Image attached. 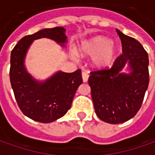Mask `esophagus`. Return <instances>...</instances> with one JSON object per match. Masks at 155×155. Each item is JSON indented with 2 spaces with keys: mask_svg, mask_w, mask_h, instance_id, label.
I'll return each instance as SVG.
<instances>
[{
  "mask_svg": "<svg viewBox=\"0 0 155 155\" xmlns=\"http://www.w3.org/2000/svg\"><path fill=\"white\" fill-rule=\"evenodd\" d=\"M82 79L84 82H87L88 79H89V74L87 72H82Z\"/></svg>",
  "mask_w": 155,
  "mask_h": 155,
  "instance_id": "1",
  "label": "esophagus"
}]
</instances>
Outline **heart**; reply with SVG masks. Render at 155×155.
<instances>
[{
  "mask_svg": "<svg viewBox=\"0 0 155 155\" xmlns=\"http://www.w3.org/2000/svg\"><path fill=\"white\" fill-rule=\"evenodd\" d=\"M81 54L93 57V65L95 68L104 69L114 62L117 49L110 39L100 35L83 42Z\"/></svg>",
  "mask_w": 155,
  "mask_h": 155,
  "instance_id": "heart-1",
  "label": "heart"
}]
</instances>
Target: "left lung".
Returning a JSON list of instances; mask_svg holds the SVG:
<instances>
[{
    "instance_id": "1",
    "label": "left lung",
    "mask_w": 155,
    "mask_h": 155,
    "mask_svg": "<svg viewBox=\"0 0 155 155\" xmlns=\"http://www.w3.org/2000/svg\"><path fill=\"white\" fill-rule=\"evenodd\" d=\"M116 32L123 54L110 69L91 72L88 81L95 113L109 124L124 123L137 114L150 81L149 56L143 45L118 29ZM125 65L129 73L122 72Z\"/></svg>"
}]
</instances>
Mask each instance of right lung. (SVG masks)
<instances>
[{"instance_id":"add662e5","label":"right lung","mask_w":155,"mask_h":155,"mask_svg":"<svg viewBox=\"0 0 155 155\" xmlns=\"http://www.w3.org/2000/svg\"><path fill=\"white\" fill-rule=\"evenodd\" d=\"M41 38L53 40L64 46L67 42L63 27L43 29L26 35L15 45L11 54L10 81L22 113L41 123H51L71 109L74 94L82 84L81 70L73 73L59 71L45 81L35 80L26 71L25 59L33 41Z\"/></svg>"}]
</instances>
